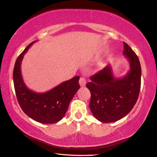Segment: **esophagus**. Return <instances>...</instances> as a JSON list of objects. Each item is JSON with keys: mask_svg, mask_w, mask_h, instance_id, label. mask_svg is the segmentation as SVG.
Segmentation results:
<instances>
[{"mask_svg": "<svg viewBox=\"0 0 157 157\" xmlns=\"http://www.w3.org/2000/svg\"><path fill=\"white\" fill-rule=\"evenodd\" d=\"M79 84L81 87H85L86 85V79L84 77H81L79 79Z\"/></svg>", "mask_w": 157, "mask_h": 157, "instance_id": "34e87169", "label": "esophagus"}]
</instances>
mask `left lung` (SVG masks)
Listing matches in <instances>:
<instances>
[{
  "label": "left lung",
  "instance_id": "left-lung-1",
  "mask_svg": "<svg viewBox=\"0 0 157 157\" xmlns=\"http://www.w3.org/2000/svg\"><path fill=\"white\" fill-rule=\"evenodd\" d=\"M123 54L130 63V70L121 78L113 76L107 66L91 76L87 83L91 92L89 107L92 114L102 123L119 121L129 113L135 105L141 87L142 69L136 53L123 42Z\"/></svg>",
  "mask_w": 157,
  "mask_h": 157
}]
</instances>
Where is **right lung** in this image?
<instances>
[{
	"label": "right lung",
	"instance_id": "1",
	"mask_svg": "<svg viewBox=\"0 0 157 157\" xmlns=\"http://www.w3.org/2000/svg\"><path fill=\"white\" fill-rule=\"evenodd\" d=\"M34 42L28 44L16 59L13 73L16 97L22 110L32 119L43 124L55 123L62 119L70 101L79 89L80 77L76 76L45 93H36L28 89L21 76V63Z\"/></svg>",
	"mask_w": 157,
	"mask_h": 157
}]
</instances>
